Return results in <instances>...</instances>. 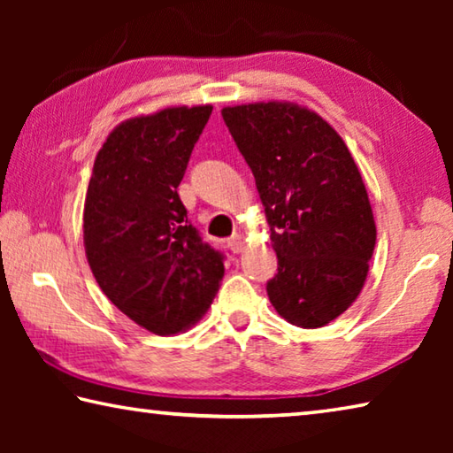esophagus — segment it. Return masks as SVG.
Returning a JSON list of instances; mask_svg holds the SVG:
<instances>
[{
	"label": "esophagus",
	"instance_id": "esophagus-1",
	"mask_svg": "<svg viewBox=\"0 0 453 453\" xmlns=\"http://www.w3.org/2000/svg\"><path fill=\"white\" fill-rule=\"evenodd\" d=\"M243 245H245V242H243V235H240V234H235V235H232L227 240V248L234 251V254H240V251L243 250Z\"/></svg>",
	"mask_w": 453,
	"mask_h": 453
}]
</instances>
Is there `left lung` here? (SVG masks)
<instances>
[{
    "label": "left lung",
    "instance_id": "left-lung-1",
    "mask_svg": "<svg viewBox=\"0 0 453 453\" xmlns=\"http://www.w3.org/2000/svg\"><path fill=\"white\" fill-rule=\"evenodd\" d=\"M221 116L254 173L278 254L270 302L291 326L324 327L356 302L373 256L362 173L342 135L310 107L256 102Z\"/></svg>",
    "mask_w": 453,
    "mask_h": 453
}]
</instances>
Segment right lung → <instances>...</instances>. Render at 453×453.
Returning a JSON list of instances; mask_svg holds the SVG:
<instances>
[{
  "instance_id": "obj_1",
  "label": "right lung",
  "mask_w": 453,
  "mask_h": 453,
  "mask_svg": "<svg viewBox=\"0 0 453 453\" xmlns=\"http://www.w3.org/2000/svg\"><path fill=\"white\" fill-rule=\"evenodd\" d=\"M211 110L173 105L121 121L97 151L88 186L91 273L121 313L156 335L196 326L224 278V257L202 242L178 196Z\"/></svg>"
}]
</instances>
